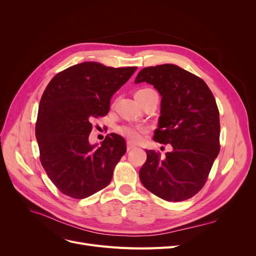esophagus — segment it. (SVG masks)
Segmentation results:
<instances>
[{
	"label": "esophagus",
	"instance_id": "obj_1",
	"mask_svg": "<svg viewBox=\"0 0 256 256\" xmlns=\"http://www.w3.org/2000/svg\"><path fill=\"white\" fill-rule=\"evenodd\" d=\"M135 145H132V143H130V142H128V145H126V150L130 152V150H134L135 148Z\"/></svg>",
	"mask_w": 256,
	"mask_h": 256
}]
</instances>
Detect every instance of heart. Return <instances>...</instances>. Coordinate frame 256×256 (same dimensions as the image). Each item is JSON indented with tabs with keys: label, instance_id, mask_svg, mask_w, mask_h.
<instances>
[{
	"label": "heart",
	"instance_id": "b5f03b06",
	"mask_svg": "<svg viewBox=\"0 0 256 256\" xmlns=\"http://www.w3.org/2000/svg\"><path fill=\"white\" fill-rule=\"evenodd\" d=\"M119 130L121 135L132 143L140 142L147 132V128L143 126H124L120 128Z\"/></svg>",
	"mask_w": 256,
	"mask_h": 256
}]
</instances>
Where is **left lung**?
I'll return each instance as SVG.
<instances>
[{
    "label": "left lung",
    "mask_w": 256,
    "mask_h": 256,
    "mask_svg": "<svg viewBox=\"0 0 256 256\" xmlns=\"http://www.w3.org/2000/svg\"><path fill=\"white\" fill-rule=\"evenodd\" d=\"M154 85L162 96L154 140L170 143L172 150H146L139 171L147 190L167 201H182L202 189L220 152L219 110L202 78L178 65L145 67L135 83Z\"/></svg>",
    "instance_id": "left-lung-1"
}]
</instances>
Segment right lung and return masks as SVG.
Instances as JSON below:
<instances>
[{"instance_id": "add662e5", "label": "right lung", "mask_w": 256, "mask_h": 256, "mask_svg": "<svg viewBox=\"0 0 256 256\" xmlns=\"http://www.w3.org/2000/svg\"><path fill=\"white\" fill-rule=\"evenodd\" d=\"M136 70L83 62L57 74L46 86L35 135L40 162L64 195L83 199L111 182L115 166L126 152V141L112 132L100 147L91 145V121L108 114L113 94Z\"/></svg>"}]
</instances>
